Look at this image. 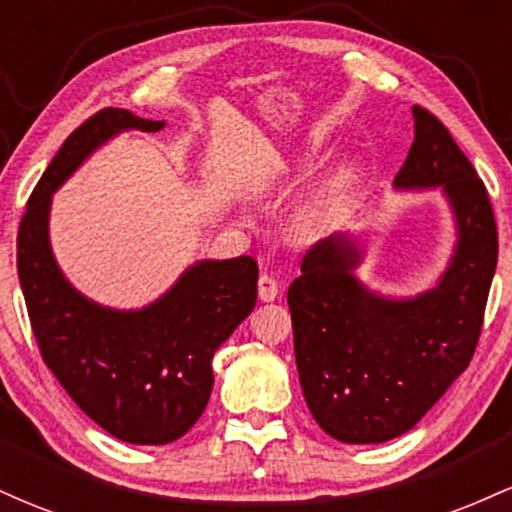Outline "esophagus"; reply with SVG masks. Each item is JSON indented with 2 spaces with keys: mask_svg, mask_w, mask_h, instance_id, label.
Returning a JSON list of instances; mask_svg holds the SVG:
<instances>
[{
  "mask_svg": "<svg viewBox=\"0 0 512 512\" xmlns=\"http://www.w3.org/2000/svg\"><path fill=\"white\" fill-rule=\"evenodd\" d=\"M257 293H260V301L272 303L279 298V284L269 274H262L260 281H257Z\"/></svg>",
  "mask_w": 512,
  "mask_h": 512,
  "instance_id": "esophagus-1",
  "label": "esophagus"
}]
</instances>
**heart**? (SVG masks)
I'll return each instance as SVG.
<instances>
[{
    "label": "heart",
    "instance_id": "1",
    "mask_svg": "<svg viewBox=\"0 0 512 512\" xmlns=\"http://www.w3.org/2000/svg\"><path fill=\"white\" fill-rule=\"evenodd\" d=\"M358 170L354 163H342L315 182L305 195L298 199L289 214V233L298 243H315L330 236L342 219L346 202L356 187Z\"/></svg>",
    "mask_w": 512,
    "mask_h": 512
}]
</instances>
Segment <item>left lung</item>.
Segmentation results:
<instances>
[{
    "label": "left lung",
    "mask_w": 512,
    "mask_h": 512,
    "mask_svg": "<svg viewBox=\"0 0 512 512\" xmlns=\"http://www.w3.org/2000/svg\"><path fill=\"white\" fill-rule=\"evenodd\" d=\"M414 144L392 187L440 190L455 250L436 286L385 296L363 284L351 233L320 240L289 286L298 378L325 433L351 445L385 443L419 424L477 349L498 260L484 182L436 115L414 105Z\"/></svg>",
    "instance_id": "8db88e82"
}]
</instances>
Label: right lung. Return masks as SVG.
Segmentation results:
<instances>
[{
	"mask_svg": "<svg viewBox=\"0 0 512 512\" xmlns=\"http://www.w3.org/2000/svg\"><path fill=\"white\" fill-rule=\"evenodd\" d=\"M105 108L76 127L28 199L19 226V281L40 354L67 395L110 436L166 445L185 436L207 407L214 351L252 313L257 262L199 260L154 303L117 310L76 291L50 245L52 195L96 149L127 129L158 132Z\"/></svg>",
	"mask_w": 512,
	"mask_h": 512,
	"instance_id": "obj_1",
	"label": "right lung"
}]
</instances>
